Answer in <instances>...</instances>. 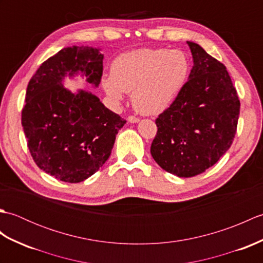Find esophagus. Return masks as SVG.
Listing matches in <instances>:
<instances>
[{"mask_svg": "<svg viewBox=\"0 0 263 263\" xmlns=\"http://www.w3.org/2000/svg\"><path fill=\"white\" fill-rule=\"evenodd\" d=\"M127 121L128 122H130V123H138L139 121H140V120H139V117H137V116H133V115H130V116H128L127 117Z\"/></svg>", "mask_w": 263, "mask_h": 263, "instance_id": "34e87169", "label": "esophagus"}]
</instances>
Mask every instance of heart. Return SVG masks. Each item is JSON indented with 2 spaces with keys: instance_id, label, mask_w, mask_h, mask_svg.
Segmentation results:
<instances>
[{
  "instance_id": "heart-1",
  "label": "heart",
  "mask_w": 263,
  "mask_h": 263,
  "mask_svg": "<svg viewBox=\"0 0 263 263\" xmlns=\"http://www.w3.org/2000/svg\"><path fill=\"white\" fill-rule=\"evenodd\" d=\"M190 62L180 49L140 48L120 55L111 64L103 86L120 100L132 90V104L139 113L156 115L174 102L187 79Z\"/></svg>"
}]
</instances>
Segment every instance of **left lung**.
Masks as SVG:
<instances>
[{"instance_id":"left-lung-1","label":"left lung","mask_w":263,"mask_h":263,"mask_svg":"<svg viewBox=\"0 0 263 263\" xmlns=\"http://www.w3.org/2000/svg\"><path fill=\"white\" fill-rule=\"evenodd\" d=\"M194 65L180 93L156 120L150 153L161 168L191 177L215 165L237 130L241 103L226 66L187 42Z\"/></svg>"}]
</instances>
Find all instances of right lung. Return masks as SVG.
<instances>
[{"instance_id": "right-lung-1", "label": "right lung", "mask_w": 263, "mask_h": 263, "mask_svg": "<svg viewBox=\"0 0 263 263\" xmlns=\"http://www.w3.org/2000/svg\"><path fill=\"white\" fill-rule=\"evenodd\" d=\"M103 59L97 48L66 47L42 63L28 83L21 113L27 146L39 168L60 181L78 183L95 174L126 122L95 95H74L62 85L64 76L80 71L98 86Z\"/></svg>"}]
</instances>
